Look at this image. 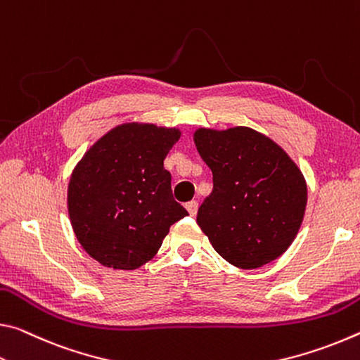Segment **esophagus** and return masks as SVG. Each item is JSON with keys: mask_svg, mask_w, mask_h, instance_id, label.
I'll return each instance as SVG.
<instances>
[{"mask_svg": "<svg viewBox=\"0 0 360 360\" xmlns=\"http://www.w3.org/2000/svg\"><path fill=\"white\" fill-rule=\"evenodd\" d=\"M186 210H188V214H190L191 217L196 215L198 214V202L196 201L186 202Z\"/></svg>", "mask_w": 360, "mask_h": 360, "instance_id": "34e87169", "label": "esophagus"}]
</instances>
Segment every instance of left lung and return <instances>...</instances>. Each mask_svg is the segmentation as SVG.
<instances>
[{
  "label": "left lung",
  "instance_id": "1",
  "mask_svg": "<svg viewBox=\"0 0 360 360\" xmlns=\"http://www.w3.org/2000/svg\"><path fill=\"white\" fill-rule=\"evenodd\" d=\"M193 139L214 175V190L198 210L212 247L243 269L279 258L304 217L302 170L274 140L250 127H199Z\"/></svg>",
  "mask_w": 360,
  "mask_h": 360
}]
</instances>
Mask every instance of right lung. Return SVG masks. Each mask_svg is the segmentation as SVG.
<instances>
[{
	"label": "right lung",
	"mask_w": 360,
	"mask_h": 360,
	"mask_svg": "<svg viewBox=\"0 0 360 360\" xmlns=\"http://www.w3.org/2000/svg\"><path fill=\"white\" fill-rule=\"evenodd\" d=\"M180 135L176 127L126 122L76 164L67 196L70 221L82 249L100 264L140 268L156 255L169 228L188 215L164 169Z\"/></svg>",
	"instance_id": "right-lung-1"
}]
</instances>
